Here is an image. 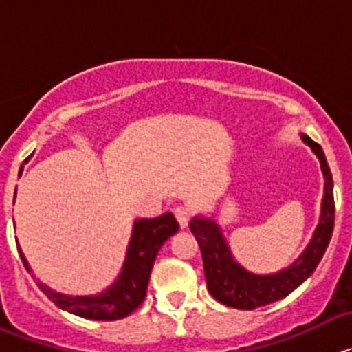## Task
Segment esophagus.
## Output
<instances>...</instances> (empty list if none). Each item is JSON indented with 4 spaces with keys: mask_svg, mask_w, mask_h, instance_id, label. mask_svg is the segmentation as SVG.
Returning <instances> with one entry per match:
<instances>
[{
    "mask_svg": "<svg viewBox=\"0 0 352 352\" xmlns=\"http://www.w3.org/2000/svg\"><path fill=\"white\" fill-rule=\"evenodd\" d=\"M174 214H176V219H178L179 226H182V229H185V227H188V222H190V210L185 206H178L176 210H174Z\"/></svg>",
    "mask_w": 352,
    "mask_h": 352,
    "instance_id": "esophagus-1",
    "label": "esophagus"
}]
</instances>
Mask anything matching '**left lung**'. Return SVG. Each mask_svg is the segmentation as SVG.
Wrapping results in <instances>:
<instances>
[{
    "instance_id": "obj_1",
    "label": "left lung",
    "mask_w": 352,
    "mask_h": 352,
    "mask_svg": "<svg viewBox=\"0 0 352 352\" xmlns=\"http://www.w3.org/2000/svg\"><path fill=\"white\" fill-rule=\"evenodd\" d=\"M301 141L312 148L316 157L321 162V170L324 176V195L321 203V217H319V223L314 231L312 239L303 254L291 266L276 273H270V275H257V273L248 272L234 259L219 223L206 217L192 219L190 231L197 239L201 254H203L208 291L214 300L227 307L254 310L257 307L282 300L312 275L328 248L335 223L333 178H331V170H329L321 146L305 133H301Z\"/></svg>"
}]
</instances>
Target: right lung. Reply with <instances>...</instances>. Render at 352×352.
Wrapping results in <instances>:
<instances>
[{
	"mask_svg": "<svg viewBox=\"0 0 352 352\" xmlns=\"http://www.w3.org/2000/svg\"><path fill=\"white\" fill-rule=\"evenodd\" d=\"M21 173H23V167H21ZM178 229L179 223L176 222L173 213H164L157 219L135 220L132 238H130L129 248H126L125 263H123V268H121L116 282L95 296H68V294L52 291L42 282H38L40 291L56 307L84 317V319H93V321L123 319L144 301L149 275H151V268H153L158 250L170 236L178 232ZM17 248L23 264L26 266L28 272H31L23 250H21V247Z\"/></svg>",
	"mask_w": 352,
	"mask_h": 352,
	"instance_id": "1",
	"label": "right lung"
}]
</instances>
